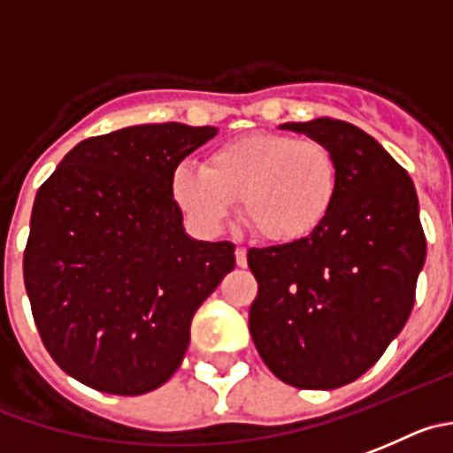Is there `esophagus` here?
<instances>
[{"label":"esophagus","instance_id":"obj_1","mask_svg":"<svg viewBox=\"0 0 453 453\" xmlns=\"http://www.w3.org/2000/svg\"><path fill=\"white\" fill-rule=\"evenodd\" d=\"M234 257H236V265H239V268H246V265H248V250H246V248H236Z\"/></svg>","mask_w":453,"mask_h":453}]
</instances>
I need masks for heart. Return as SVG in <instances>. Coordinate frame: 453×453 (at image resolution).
Returning <instances> with one entry per match:
<instances>
[{"label": "heart", "mask_w": 453, "mask_h": 453, "mask_svg": "<svg viewBox=\"0 0 453 453\" xmlns=\"http://www.w3.org/2000/svg\"><path fill=\"white\" fill-rule=\"evenodd\" d=\"M340 169L326 145L284 131H257L217 147L205 167L183 163L172 196L203 232H219L236 201L261 236L295 243L315 234L331 214Z\"/></svg>", "instance_id": "obj_1"}]
</instances>
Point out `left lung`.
Listing matches in <instances>:
<instances>
[{
	"label": "left lung",
	"mask_w": 453,
	"mask_h": 453,
	"mask_svg": "<svg viewBox=\"0 0 453 453\" xmlns=\"http://www.w3.org/2000/svg\"><path fill=\"white\" fill-rule=\"evenodd\" d=\"M279 127L331 150L340 189L315 234L248 250L250 335L279 380L328 391L366 373L404 328L426 241L411 176L366 131L333 118Z\"/></svg>",
	"instance_id": "1"
}]
</instances>
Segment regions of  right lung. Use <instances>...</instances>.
I'll use <instances>...</instances> for the list:
<instances>
[{
    "label": "right lung",
    "instance_id": "obj_1",
    "mask_svg": "<svg viewBox=\"0 0 453 453\" xmlns=\"http://www.w3.org/2000/svg\"><path fill=\"white\" fill-rule=\"evenodd\" d=\"M217 131L163 122L87 138L37 189L24 284L46 350L78 382L141 395L183 362L234 246L185 234L172 176Z\"/></svg>",
    "mask_w": 453,
    "mask_h": 453
}]
</instances>
